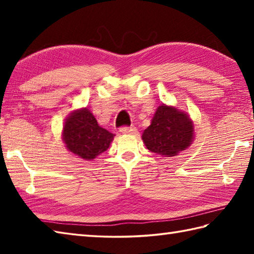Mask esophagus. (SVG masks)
Instances as JSON below:
<instances>
[{"mask_svg":"<svg viewBox=\"0 0 254 254\" xmlns=\"http://www.w3.org/2000/svg\"><path fill=\"white\" fill-rule=\"evenodd\" d=\"M137 132V128L135 127H123L120 128L121 134H135Z\"/></svg>","mask_w":254,"mask_h":254,"instance_id":"34e87169","label":"esophagus"}]
</instances>
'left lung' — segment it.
Here are the masks:
<instances>
[{"mask_svg": "<svg viewBox=\"0 0 254 254\" xmlns=\"http://www.w3.org/2000/svg\"><path fill=\"white\" fill-rule=\"evenodd\" d=\"M142 139L152 153L175 157L191 146L194 124L187 112L163 104L156 109L150 126L143 132Z\"/></svg>", "mask_w": 254, "mask_h": 254, "instance_id": "1", "label": "left lung"}]
</instances>
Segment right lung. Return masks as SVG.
Here are the masks:
<instances>
[{
  "mask_svg": "<svg viewBox=\"0 0 254 254\" xmlns=\"http://www.w3.org/2000/svg\"><path fill=\"white\" fill-rule=\"evenodd\" d=\"M115 134L101 127L87 108L73 110L63 124L62 141L72 154L84 160H94L106 152Z\"/></svg>",
  "mask_w": 254,
  "mask_h": 254,
  "instance_id": "obj_1",
  "label": "right lung"
}]
</instances>
